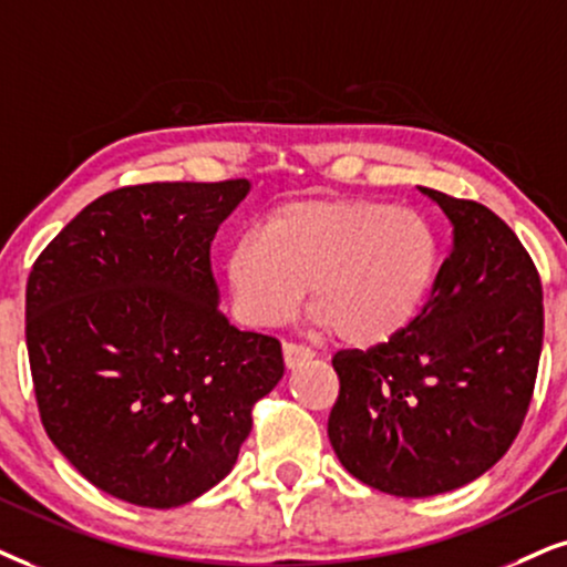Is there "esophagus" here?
<instances>
[{
    "label": "esophagus",
    "mask_w": 567,
    "mask_h": 567,
    "mask_svg": "<svg viewBox=\"0 0 567 567\" xmlns=\"http://www.w3.org/2000/svg\"><path fill=\"white\" fill-rule=\"evenodd\" d=\"M282 355H285V363H288V369H298L303 367L306 361H311L317 353H313V348L300 346V342H285Z\"/></svg>",
    "instance_id": "esophagus-1"
}]
</instances>
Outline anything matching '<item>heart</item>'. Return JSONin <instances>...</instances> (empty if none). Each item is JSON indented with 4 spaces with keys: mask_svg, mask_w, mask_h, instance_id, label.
Segmentation results:
<instances>
[{
    "mask_svg": "<svg viewBox=\"0 0 567 567\" xmlns=\"http://www.w3.org/2000/svg\"><path fill=\"white\" fill-rule=\"evenodd\" d=\"M434 275L432 227L419 214L371 200H296L227 254L243 324H285L311 285L317 324L358 348L403 332L424 308Z\"/></svg>",
    "mask_w": 567,
    "mask_h": 567,
    "instance_id": "obj_1",
    "label": "heart"
}]
</instances>
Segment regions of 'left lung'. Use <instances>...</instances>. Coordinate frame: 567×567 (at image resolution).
Returning <instances> with one entry per match:
<instances>
[{"instance_id":"obj_1","label":"left lung","mask_w":567,"mask_h":567,"mask_svg":"<svg viewBox=\"0 0 567 567\" xmlns=\"http://www.w3.org/2000/svg\"><path fill=\"white\" fill-rule=\"evenodd\" d=\"M421 193L455 233L424 308L392 340L332 358L329 442L348 474L395 497L453 492L511 450L544 340L542 279L518 235L476 200Z\"/></svg>"}]
</instances>
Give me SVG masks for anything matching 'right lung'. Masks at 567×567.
<instances>
[{"mask_svg":"<svg viewBox=\"0 0 567 567\" xmlns=\"http://www.w3.org/2000/svg\"><path fill=\"white\" fill-rule=\"evenodd\" d=\"M248 181L125 185L91 200L28 275L41 424L93 486L177 507L219 484L285 374L277 337L219 311L212 243Z\"/></svg>","mask_w":567,"mask_h":567,"instance_id":"obj_1","label":"right lung"}]
</instances>
